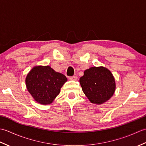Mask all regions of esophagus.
Returning <instances> with one entry per match:
<instances>
[{"mask_svg": "<svg viewBox=\"0 0 146 146\" xmlns=\"http://www.w3.org/2000/svg\"><path fill=\"white\" fill-rule=\"evenodd\" d=\"M69 79L71 80H76L77 79H78V77H77V76H70L69 77Z\"/></svg>", "mask_w": 146, "mask_h": 146, "instance_id": "1", "label": "esophagus"}]
</instances>
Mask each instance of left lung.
Segmentation results:
<instances>
[{
	"label": "left lung",
	"mask_w": 146,
	"mask_h": 146,
	"mask_svg": "<svg viewBox=\"0 0 146 146\" xmlns=\"http://www.w3.org/2000/svg\"><path fill=\"white\" fill-rule=\"evenodd\" d=\"M83 93L92 103L102 104L112 97L115 83L112 74L103 66L91 67L80 78Z\"/></svg>",
	"instance_id": "1"
}]
</instances>
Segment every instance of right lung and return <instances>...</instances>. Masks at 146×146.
Returning <instances> with one entry per match:
<instances>
[{"label":"right lung","instance_id":"1","mask_svg":"<svg viewBox=\"0 0 146 146\" xmlns=\"http://www.w3.org/2000/svg\"><path fill=\"white\" fill-rule=\"evenodd\" d=\"M66 81L64 75L49 66L34 67L26 78L27 90L36 102L42 105L52 103Z\"/></svg>","mask_w":146,"mask_h":146}]
</instances>
